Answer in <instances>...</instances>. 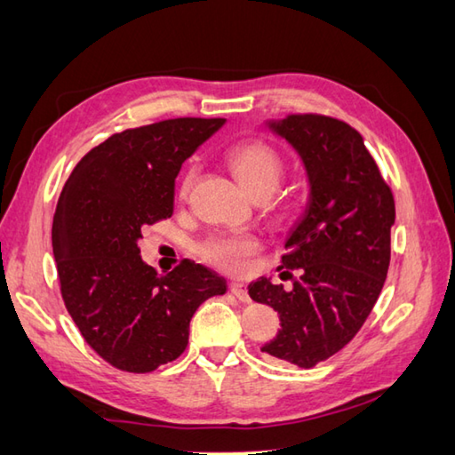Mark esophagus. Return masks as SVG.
I'll use <instances>...</instances> for the list:
<instances>
[{"instance_id":"obj_1","label":"esophagus","mask_w":455,"mask_h":455,"mask_svg":"<svg viewBox=\"0 0 455 455\" xmlns=\"http://www.w3.org/2000/svg\"><path fill=\"white\" fill-rule=\"evenodd\" d=\"M230 292H233L238 300L251 302V296H249V292H246L244 284H241V283H233V284H230Z\"/></svg>"}]
</instances>
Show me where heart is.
Masks as SVG:
<instances>
[{"label":"heart","instance_id":"heart-1","mask_svg":"<svg viewBox=\"0 0 455 455\" xmlns=\"http://www.w3.org/2000/svg\"><path fill=\"white\" fill-rule=\"evenodd\" d=\"M228 167L252 199H268L284 175V159L275 147L260 139L235 145L227 153ZM196 180V167L188 164L179 180V196L187 199ZM260 241L252 235H219L199 246L201 259L227 275H244L260 251Z\"/></svg>","mask_w":455,"mask_h":455}]
</instances>
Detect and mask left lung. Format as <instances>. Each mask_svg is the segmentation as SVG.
<instances>
[{
    "label": "left lung",
    "mask_w": 455,
    "mask_h": 455,
    "mask_svg": "<svg viewBox=\"0 0 455 455\" xmlns=\"http://www.w3.org/2000/svg\"><path fill=\"white\" fill-rule=\"evenodd\" d=\"M268 125L302 156L310 203L280 264L286 268L280 278H291L292 291L259 278L249 294L280 318L276 338L262 352L312 368L342 350L374 308L390 267L395 204L364 139L348 123L294 113Z\"/></svg>",
    "instance_id": "obj_1"
}]
</instances>
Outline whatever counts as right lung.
Wrapping results in <instances>:
<instances>
[{
    "label": "right lung",
    "mask_w": 455,
    "mask_h": 455,
    "mask_svg": "<svg viewBox=\"0 0 455 455\" xmlns=\"http://www.w3.org/2000/svg\"><path fill=\"white\" fill-rule=\"evenodd\" d=\"M222 125L179 117L125 129L65 180L52 228L61 296L84 340L117 370L177 360L196 308L227 292L225 278L193 260L156 275L137 246L147 225L171 219L180 164Z\"/></svg>",
    "instance_id": "add662e5"
}]
</instances>
